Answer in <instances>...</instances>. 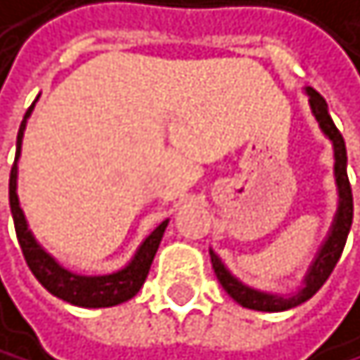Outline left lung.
<instances>
[{
    "mask_svg": "<svg viewBox=\"0 0 360 360\" xmlns=\"http://www.w3.org/2000/svg\"><path fill=\"white\" fill-rule=\"evenodd\" d=\"M308 94H310V105H312V112L314 118L319 120V125L323 129V134L332 141L334 145V174H337V184H339V211L337 217H334V224L332 231L328 235L326 244L321 246L319 255H316L314 264L310 266V273L304 281V288H301L297 295L292 297H281V295H266L259 290H252L246 288L244 283H240L235 279L224 264L219 262V257L211 250V264H213V271L217 275V281L222 283V288L238 301L240 306L248 308V310H262V312H281V310H290L299 304L308 301L312 295H316V290L328 281V277L332 275L334 266H337L341 252L345 248L347 242V233L349 226H352V217H354V198H352V184H349L347 178V151H345V141L341 131L334 125V120L328 112V105L323 101V96L316 92V89L308 87Z\"/></svg>",
    "mask_w": 360,
    "mask_h": 360,
    "instance_id": "8db88e82",
    "label": "left lung"
}]
</instances>
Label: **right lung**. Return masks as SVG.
<instances>
[{
  "label": "right lung",
  "mask_w": 360,
  "mask_h": 360,
  "mask_svg": "<svg viewBox=\"0 0 360 360\" xmlns=\"http://www.w3.org/2000/svg\"><path fill=\"white\" fill-rule=\"evenodd\" d=\"M30 110H32V105H30ZM30 110L26 112V116H23L19 134H17V156H15L13 169H11V184H8L13 222H15V231H17V240H19L21 252H23V259H26L32 275L39 279V283L44 285L48 292L68 301L72 306L110 308V306L122 304V301H129L138 290L143 288V283L149 275L153 255H156L160 240H162V233L167 229V219L160 226H156V231L143 242V246L138 248L131 264L118 273L101 275V277H83V275H75V273L65 271V268H61L34 242V238L28 231L26 217H23V213L19 209V200H17V158H19L21 138H23V129H26V118L30 116Z\"/></svg>",
  "instance_id": "obj_1"
}]
</instances>
